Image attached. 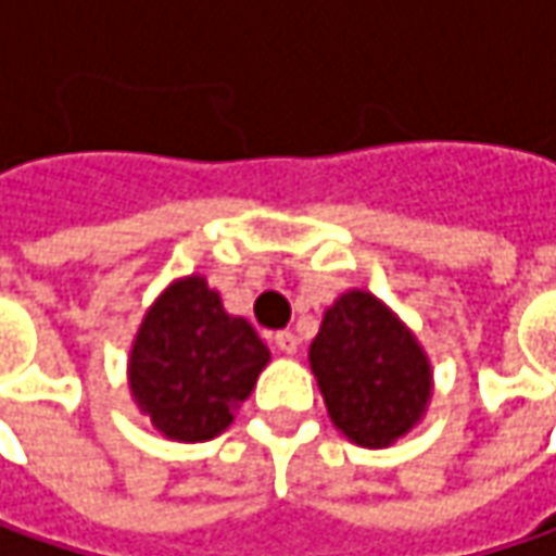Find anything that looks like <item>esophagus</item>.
Listing matches in <instances>:
<instances>
[{"instance_id": "obj_1", "label": "esophagus", "mask_w": 556, "mask_h": 556, "mask_svg": "<svg viewBox=\"0 0 556 556\" xmlns=\"http://www.w3.org/2000/svg\"><path fill=\"white\" fill-rule=\"evenodd\" d=\"M274 342H277V349L282 351V354H295V351H299V336L289 332V329H279L277 336H274Z\"/></svg>"}]
</instances>
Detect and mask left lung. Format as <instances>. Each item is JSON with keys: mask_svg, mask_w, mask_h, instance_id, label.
I'll use <instances>...</instances> for the list:
<instances>
[{"mask_svg": "<svg viewBox=\"0 0 556 556\" xmlns=\"http://www.w3.org/2000/svg\"><path fill=\"white\" fill-rule=\"evenodd\" d=\"M332 422L361 447H386L426 410L432 370L414 332L370 292H345L311 342Z\"/></svg>", "mask_w": 556, "mask_h": 556, "instance_id": "obj_1", "label": "left lung"}]
</instances>
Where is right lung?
Returning <instances> with one entry per match:
<instances>
[{
	"mask_svg": "<svg viewBox=\"0 0 556 556\" xmlns=\"http://www.w3.org/2000/svg\"><path fill=\"white\" fill-rule=\"evenodd\" d=\"M270 361L249 320L230 317L202 277L177 279L139 326L130 392L152 426L177 442H207L232 422Z\"/></svg>",
	"mask_w": 556,
	"mask_h": 556,
	"instance_id": "right-lung-1",
	"label": "right lung"
}]
</instances>
